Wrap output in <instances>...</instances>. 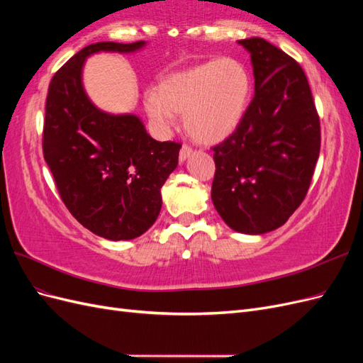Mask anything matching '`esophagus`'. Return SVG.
<instances>
[{
  "label": "esophagus",
  "instance_id": "obj_1",
  "mask_svg": "<svg viewBox=\"0 0 363 363\" xmlns=\"http://www.w3.org/2000/svg\"><path fill=\"white\" fill-rule=\"evenodd\" d=\"M191 155H192V148H191L189 145H183V147H182V150H180L179 159H180V162H184V160L188 159Z\"/></svg>",
  "mask_w": 363,
  "mask_h": 363
}]
</instances>
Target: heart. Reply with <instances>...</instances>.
I'll return each instance as SVG.
<instances>
[{
  "label": "heart",
  "instance_id": "b5f03b06",
  "mask_svg": "<svg viewBox=\"0 0 363 363\" xmlns=\"http://www.w3.org/2000/svg\"><path fill=\"white\" fill-rule=\"evenodd\" d=\"M251 95V75L242 62L216 59L174 72L145 92L151 123L168 130L175 113H184V128L200 144L212 145L239 127Z\"/></svg>",
  "mask_w": 363,
  "mask_h": 363
}]
</instances>
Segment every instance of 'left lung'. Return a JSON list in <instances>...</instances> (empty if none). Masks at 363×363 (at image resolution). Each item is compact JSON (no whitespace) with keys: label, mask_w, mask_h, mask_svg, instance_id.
<instances>
[{"label":"left lung","mask_w":363,"mask_h":363,"mask_svg":"<svg viewBox=\"0 0 363 363\" xmlns=\"http://www.w3.org/2000/svg\"><path fill=\"white\" fill-rule=\"evenodd\" d=\"M238 42L250 52L255 96L239 127L212 148V201L235 232L263 235L304 200L320 156V116L291 56L262 38Z\"/></svg>","instance_id":"1"}]
</instances>
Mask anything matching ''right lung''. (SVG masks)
<instances>
[{"mask_svg":"<svg viewBox=\"0 0 363 363\" xmlns=\"http://www.w3.org/2000/svg\"><path fill=\"white\" fill-rule=\"evenodd\" d=\"M144 45L145 40L87 45L48 87L43 159L71 215L111 240L135 239L155 224L160 188L177 168L182 145L152 139L136 115L100 111L84 92L82 72L95 52H135Z\"/></svg>","mask_w":363,"mask_h":363,"instance_id":"add662e5","label":"right lung"}]
</instances>
